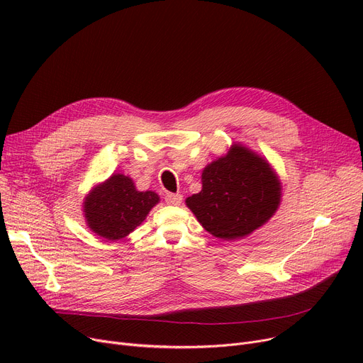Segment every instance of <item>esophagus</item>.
I'll use <instances>...</instances> for the list:
<instances>
[{"label": "esophagus", "instance_id": "1", "mask_svg": "<svg viewBox=\"0 0 363 363\" xmlns=\"http://www.w3.org/2000/svg\"><path fill=\"white\" fill-rule=\"evenodd\" d=\"M164 201L170 206H179L182 203V196L181 194H174V193H167L164 196Z\"/></svg>", "mask_w": 363, "mask_h": 363}]
</instances>
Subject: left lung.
Listing matches in <instances>:
<instances>
[{
  "mask_svg": "<svg viewBox=\"0 0 363 363\" xmlns=\"http://www.w3.org/2000/svg\"><path fill=\"white\" fill-rule=\"evenodd\" d=\"M203 188L186 199L199 222L212 235L235 240L262 226L278 208L279 182L262 157L244 147L208 164Z\"/></svg>",
  "mask_w": 363,
  "mask_h": 363,
  "instance_id": "left-lung-1",
  "label": "left lung"
}]
</instances>
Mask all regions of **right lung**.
Here are the masks:
<instances>
[{"mask_svg": "<svg viewBox=\"0 0 363 363\" xmlns=\"http://www.w3.org/2000/svg\"><path fill=\"white\" fill-rule=\"evenodd\" d=\"M157 201L156 193L137 191L130 178L118 174L94 189L84 211L91 230L114 241L135 230Z\"/></svg>", "mask_w": 363, "mask_h": 363, "instance_id": "1", "label": "right lung"}]
</instances>
